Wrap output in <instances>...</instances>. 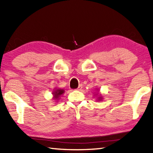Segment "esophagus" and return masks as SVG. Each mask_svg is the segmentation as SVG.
I'll list each match as a JSON object with an SVG mask.
<instances>
[{"mask_svg":"<svg viewBox=\"0 0 153 153\" xmlns=\"http://www.w3.org/2000/svg\"><path fill=\"white\" fill-rule=\"evenodd\" d=\"M82 88H83V85H79L78 88H77L76 89H77V90H78V91H80L81 89H82Z\"/></svg>","mask_w":153,"mask_h":153,"instance_id":"34e87169","label":"esophagus"}]
</instances>
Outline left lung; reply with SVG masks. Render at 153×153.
<instances>
[{
    "label": "left lung",
    "mask_w": 153,
    "mask_h": 153,
    "mask_svg": "<svg viewBox=\"0 0 153 153\" xmlns=\"http://www.w3.org/2000/svg\"><path fill=\"white\" fill-rule=\"evenodd\" d=\"M101 99H102V98H101V97H100V100H101Z\"/></svg>",
    "instance_id": "1"
}]
</instances>
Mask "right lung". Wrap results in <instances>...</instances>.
I'll return each instance as SVG.
<instances>
[{
    "label": "right lung",
    "instance_id": "obj_1",
    "mask_svg": "<svg viewBox=\"0 0 153 153\" xmlns=\"http://www.w3.org/2000/svg\"><path fill=\"white\" fill-rule=\"evenodd\" d=\"M64 93V89H56L55 91H53V96H54V100H58V99L59 97L61 95H62Z\"/></svg>",
    "mask_w": 153,
    "mask_h": 153
}]
</instances>
